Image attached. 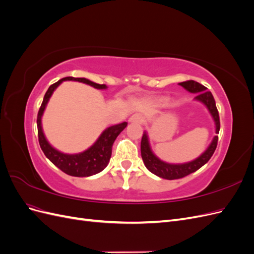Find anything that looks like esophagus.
<instances>
[{"label": "esophagus", "mask_w": 254, "mask_h": 254, "mask_svg": "<svg viewBox=\"0 0 254 254\" xmlns=\"http://www.w3.org/2000/svg\"><path fill=\"white\" fill-rule=\"evenodd\" d=\"M143 121H144L143 115L140 114V113H135V114L131 115V117H130V119H129L130 123H135V124H142Z\"/></svg>", "instance_id": "esophagus-1"}]
</instances>
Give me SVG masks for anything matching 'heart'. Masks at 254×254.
I'll use <instances>...</instances> for the list:
<instances>
[{"label": "heart", "instance_id": "b5f03b06", "mask_svg": "<svg viewBox=\"0 0 254 254\" xmlns=\"http://www.w3.org/2000/svg\"><path fill=\"white\" fill-rule=\"evenodd\" d=\"M167 102H168L167 98H161V99H160V103H161V104H166Z\"/></svg>", "mask_w": 254, "mask_h": 254}]
</instances>
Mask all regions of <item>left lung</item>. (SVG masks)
Segmentation results:
<instances>
[{"label":"left lung","mask_w":254,"mask_h":254,"mask_svg":"<svg viewBox=\"0 0 254 254\" xmlns=\"http://www.w3.org/2000/svg\"><path fill=\"white\" fill-rule=\"evenodd\" d=\"M179 84L186 90H188L189 92H190V93H197V96L195 97V99L201 102L206 106L207 110L210 111L212 118L215 122L216 133H218L220 129L219 114L216 108V104H215V99L211 92L206 91V88L204 86L194 80H187V81L180 82ZM217 142H218V136L215 135L209 147L206 148V150L200 157H198L197 159L190 161V162H188V163L171 164V163L164 162V161H161L155 153L152 152V150L150 149L148 135L145 131L141 141V155H142L143 162L149 172L160 177V178L167 179V180H175V179L183 178V177L196 172L201 166H203L213 156L215 149L217 147Z\"/></svg>","instance_id":"left-lung-1"}]
</instances>
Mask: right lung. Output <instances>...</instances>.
<instances>
[{
    "label": "right lung",
    "instance_id": "obj_1",
    "mask_svg": "<svg viewBox=\"0 0 254 254\" xmlns=\"http://www.w3.org/2000/svg\"><path fill=\"white\" fill-rule=\"evenodd\" d=\"M64 80H74L87 83L89 86L94 87L96 89H107L106 84H99L91 81L87 78H75V77H64L53 83L49 88L43 97V102L38 112L37 117V127H38V139L42 151L44 152L51 162L60 168L64 173L74 176V177H89L101 173L104 168L108 165L109 160L112 153V145L117 139L118 135L124 130L127 126V123H121V124L111 126L104 130L103 133L99 135L96 142L91 146L90 148L79 153L68 155V153L60 152L57 149L52 147L51 144L45 139L42 126H41V118L44 112L45 107L50 101L53 92Z\"/></svg>",
    "mask_w": 254,
    "mask_h": 254
}]
</instances>
